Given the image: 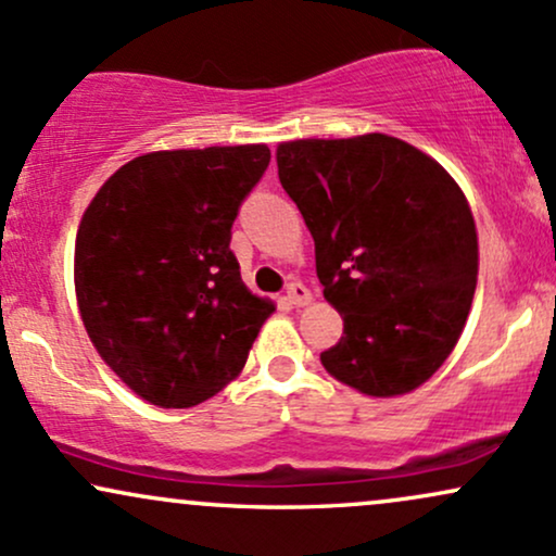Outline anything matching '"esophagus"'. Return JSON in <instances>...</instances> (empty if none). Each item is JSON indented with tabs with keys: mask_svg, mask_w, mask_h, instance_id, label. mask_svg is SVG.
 Masks as SVG:
<instances>
[{
	"mask_svg": "<svg viewBox=\"0 0 556 556\" xmlns=\"http://www.w3.org/2000/svg\"><path fill=\"white\" fill-rule=\"evenodd\" d=\"M311 300H314V295H311V290L303 282H292L290 287H287V303L295 305V308L311 305Z\"/></svg>",
	"mask_w": 556,
	"mask_h": 556,
	"instance_id": "obj_1",
	"label": "esophagus"
}]
</instances>
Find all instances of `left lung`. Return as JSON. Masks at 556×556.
Masks as SVG:
<instances>
[{"label":"left lung","instance_id":"8db88e82","mask_svg":"<svg viewBox=\"0 0 556 556\" xmlns=\"http://www.w3.org/2000/svg\"><path fill=\"white\" fill-rule=\"evenodd\" d=\"M277 167L344 321L324 368L368 397L426 384L460 340L476 292L478 232L460 185L384 132L285 140Z\"/></svg>","mask_w":556,"mask_h":556}]
</instances>
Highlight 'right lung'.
I'll return each mask as SVG.
<instances>
[{"label": "right lung", "mask_w": 556, "mask_h": 556, "mask_svg": "<svg viewBox=\"0 0 556 556\" xmlns=\"http://www.w3.org/2000/svg\"><path fill=\"white\" fill-rule=\"evenodd\" d=\"M266 143L151 151L99 188L75 238V298L96 353L138 397L193 407L245 366L274 303L229 251Z\"/></svg>", "instance_id": "add662e5"}]
</instances>
